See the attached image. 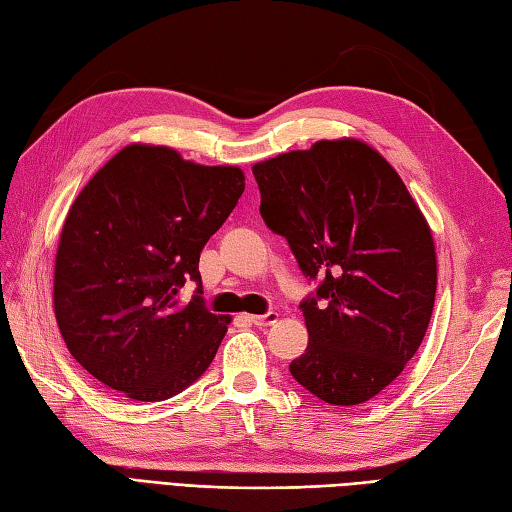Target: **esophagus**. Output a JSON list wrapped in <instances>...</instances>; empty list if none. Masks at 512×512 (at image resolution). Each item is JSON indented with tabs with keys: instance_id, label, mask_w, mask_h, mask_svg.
<instances>
[{
	"instance_id": "1",
	"label": "esophagus",
	"mask_w": 512,
	"mask_h": 512,
	"mask_svg": "<svg viewBox=\"0 0 512 512\" xmlns=\"http://www.w3.org/2000/svg\"><path fill=\"white\" fill-rule=\"evenodd\" d=\"M247 318L256 327H269L278 320V311H267V314H263V316H247Z\"/></svg>"
}]
</instances>
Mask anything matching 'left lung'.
<instances>
[{"label": "left lung", "mask_w": 512, "mask_h": 512, "mask_svg": "<svg viewBox=\"0 0 512 512\" xmlns=\"http://www.w3.org/2000/svg\"><path fill=\"white\" fill-rule=\"evenodd\" d=\"M260 216L318 285L300 302L309 344L294 380L318 400L362 404L398 378L431 322V229L382 156L356 139L256 163Z\"/></svg>", "instance_id": "8db88e82"}]
</instances>
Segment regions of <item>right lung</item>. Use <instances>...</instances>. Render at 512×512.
<instances>
[{
  "label": "right lung",
  "instance_id": "add662e5",
  "mask_svg": "<svg viewBox=\"0 0 512 512\" xmlns=\"http://www.w3.org/2000/svg\"><path fill=\"white\" fill-rule=\"evenodd\" d=\"M243 190L234 165H196L161 145H128L92 176L55 260L57 325L83 369L141 402L201 378L229 318L205 307L198 258ZM190 279L197 291L183 303Z\"/></svg>",
  "mask_w": 512,
  "mask_h": 512
}]
</instances>
